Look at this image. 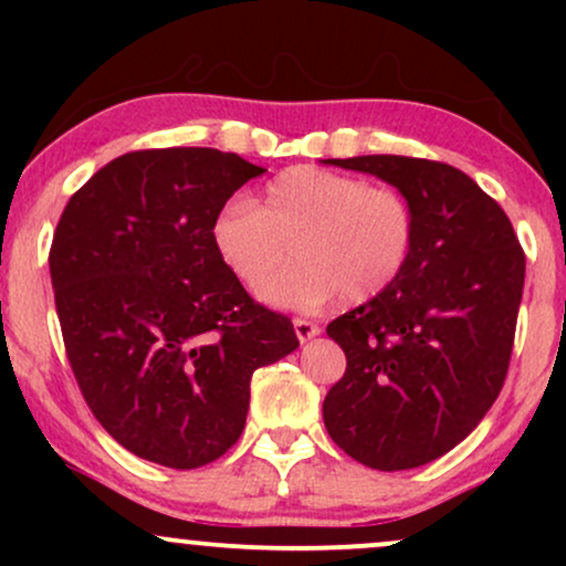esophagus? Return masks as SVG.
Wrapping results in <instances>:
<instances>
[{"label": "esophagus", "mask_w": 566, "mask_h": 566, "mask_svg": "<svg viewBox=\"0 0 566 566\" xmlns=\"http://www.w3.org/2000/svg\"><path fill=\"white\" fill-rule=\"evenodd\" d=\"M292 327H295V335H297V340H301V343L311 340V337H316V335L322 333L319 324H314V322H308V319H301V316H297V319H292Z\"/></svg>", "instance_id": "esophagus-1"}]
</instances>
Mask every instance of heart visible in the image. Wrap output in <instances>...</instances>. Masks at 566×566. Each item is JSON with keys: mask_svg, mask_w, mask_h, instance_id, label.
I'll use <instances>...</instances> for the list:
<instances>
[{"mask_svg": "<svg viewBox=\"0 0 566 566\" xmlns=\"http://www.w3.org/2000/svg\"><path fill=\"white\" fill-rule=\"evenodd\" d=\"M212 247L244 287L258 290L292 252L297 265L265 287L263 301L319 308L343 295L367 303L407 269L415 212L394 188L324 170L290 167L263 188L255 205L229 201L212 220Z\"/></svg>", "mask_w": 566, "mask_h": 566, "instance_id": "1", "label": "heart"}]
</instances>
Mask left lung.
<instances>
[{"label": "left lung", "mask_w": 566, "mask_h": 566, "mask_svg": "<svg viewBox=\"0 0 566 566\" xmlns=\"http://www.w3.org/2000/svg\"><path fill=\"white\" fill-rule=\"evenodd\" d=\"M324 165L386 180L415 212L401 276L327 324L348 365L324 399V426L369 469H418L460 444L495 405L524 252L503 207L444 161L373 154Z\"/></svg>", "instance_id": "1"}]
</instances>
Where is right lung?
<instances>
[{"label": "right lung", "mask_w": 566, "mask_h": 566, "mask_svg": "<svg viewBox=\"0 0 566 566\" xmlns=\"http://www.w3.org/2000/svg\"><path fill=\"white\" fill-rule=\"evenodd\" d=\"M265 170L218 148L108 161L69 199L50 250L63 343L84 401L125 450L199 469L242 437L258 367L295 350L212 247V220Z\"/></svg>", "instance_id": "right-lung-1"}]
</instances>
